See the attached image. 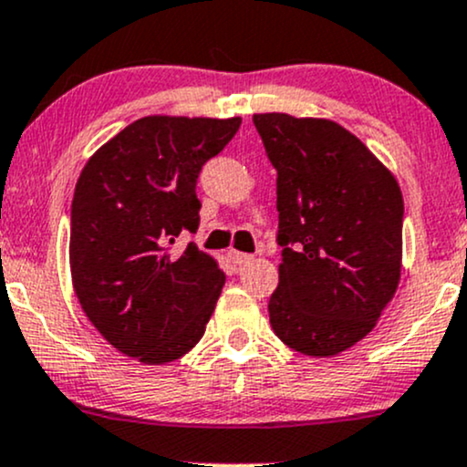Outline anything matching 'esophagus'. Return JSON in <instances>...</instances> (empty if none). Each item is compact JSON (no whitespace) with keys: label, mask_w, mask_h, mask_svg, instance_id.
I'll use <instances>...</instances> for the list:
<instances>
[{"label":"esophagus","mask_w":467,"mask_h":467,"mask_svg":"<svg viewBox=\"0 0 467 467\" xmlns=\"http://www.w3.org/2000/svg\"><path fill=\"white\" fill-rule=\"evenodd\" d=\"M229 255H232V260L238 266H244V265H249V262H254V255H251V254H240V251H232Z\"/></svg>","instance_id":"esophagus-1"}]
</instances>
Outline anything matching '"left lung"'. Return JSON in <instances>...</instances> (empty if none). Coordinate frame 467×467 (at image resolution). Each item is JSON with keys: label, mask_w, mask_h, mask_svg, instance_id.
Listing matches in <instances>:
<instances>
[{"label": "left lung", "mask_w": 467, "mask_h": 467, "mask_svg": "<svg viewBox=\"0 0 467 467\" xmlns=\"http://www.w3.org/2000/svg\"><path fill=\"white\" fill-rule=\"evenodd\" d=\"M277 170V290L271 327L306 356L345 352L374 330L402 268L404 202L396 177L332 119L257 113Z\"/></svg>", "instance_id": "8db88e82"}]
</instances>
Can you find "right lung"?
<instances>
[{
  "instance_id": "obj_1",
  "label": "right lung",
  "mask_w": 467,
  "mask_h": 467,
  "mask_svg": "<svg viewBox=\"0 0 467 467\" xmlns=\"http://www.w3.org/2000/svg\"><path fill=\"white\" fill-rule=\"evenodd\" d=\"M240 118L148 115L119 130L82 168L71 201L76 297L115 349L146 365L188 354L221 297L224 273L190 243L201 168L238 133Z\"/></svg>"
}]
</instances>
